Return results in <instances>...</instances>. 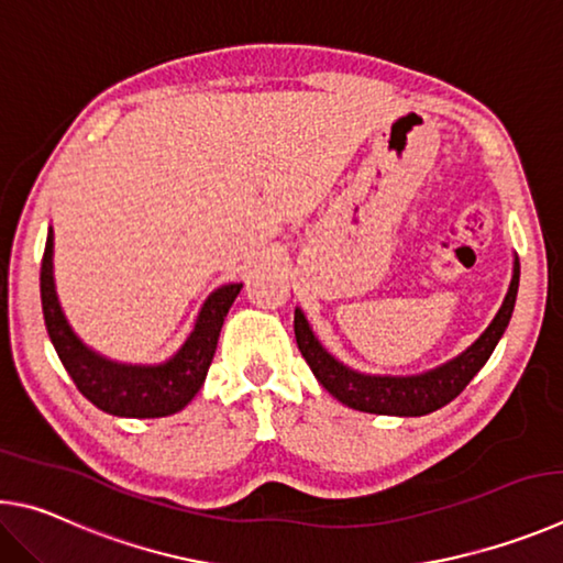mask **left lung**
<instances>
[{
	"instance_id": "obj_1",
	"label": "left lung",
	"mask_w": 563,
	"mask_h": 563,
	"mask_svg": "<svg viewBox=\"0 0 563 563\" xmlns=\"http://www.w3.org/2000/svg\"><path fill=\"white\" fill-rule=\"evenodd\" d=\"M517 289L519 260L515 262V276H511L505 303H501V309L497 311L495 321L489 323V329L482 333L462 356L426 373V376L380 378L361 376L356 371H349L321 349V343L313 339L309 323L299 309L294 313V333H297L299 351L303 361L309 363V368L313 371V376H317L321 386L327 388L333 398L341 400L343 406L361 412H376V416H428V412L448 406L450 400H455L460 393L467 388V383L477 376V371L485 366L492 351L497 346V341L501 339V333L507 329L511 311H515Z\"/></svg>"
}]
</instances>
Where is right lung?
I'll use <instances>...</instances> for the list:
<instances>
[{"mask_svg":"<svg viewBox=\"0 0 563 563\" xmlns=\"http://www.w3.org/2000/svg\"><path fill=\"white\" fill-rule=\"evenodd\" d=\"M52 252L54 236L48 230L42 256V276H38L42 279L44 321L48 339H52L58 358H62L76 388L81 390V396L91 400L98 410L118 418H165L183 410L195 398V393L202 388L224 317L242 284H227L205 301L190 339L163 366H118V363L88 351L68 329L54 291Z\"/></svg>","mask_w":563,"mask_h":563,"instance_id":"obj_1","label":"right lung"}]
</instances>
